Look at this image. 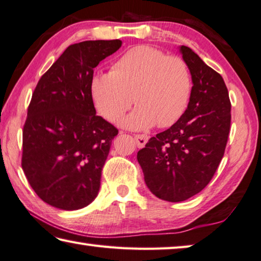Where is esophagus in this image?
Returning <instances> with one entry per match:
<instances>
[{"mask_svg":"<svg viewBox=\"0 0 261 261\" xmlns=\"http://www.w3.org/2000/svg\"><path fill=\"white\" fill-rule=\"evenodd\" d=\"M148 135L146 134H136L134 136V140L136 142V146H138L139 148H142L146 146V143L148 142Z\"/></svg>","mask_w":261,"mask_h":261,"instance_id":"1","label":"esophagus"}]
</instances>
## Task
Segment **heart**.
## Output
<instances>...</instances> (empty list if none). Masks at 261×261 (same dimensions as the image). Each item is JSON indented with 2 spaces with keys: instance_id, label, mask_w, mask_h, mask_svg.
<instances>
[{
  "instance_id": "obj_1",
  "label": "heart",
  "mask_w": 261,
  "mask_h": 261,
  "mask_svg": "<svg viewBox=\"0 0 261 261\" xmlns=\"http://www.w3.org/2000/svg\"><path fill=\"white\" fill-rule=\"evenodd\" d=\"M90 93L98 112L111 122L118 121L134 100L138 106L123 119V127L133 130L148 129L156 123L166 127L185 112L192 76L182 59L136 46L114 63L112 71L92 76Z\"/></svg>"
}]
</instances>
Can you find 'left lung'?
<instances>
[{
    "label": "left lung",
    "instance_id": "obj_1",
    "mask_svg": "<svg viewBox=\"0 0 261 261\" xmlns=\"http://www.w3.org/2000/svg\"><path fill=\"white\" fill-rule=\"evenodd\" d=\"M192 76L187 109L169 129L138 152L144 181L153 195L179 202L208 185L227 146L231 104L222 76L190 47L179 46Z\"/></svg>",
    "mask_w": 261,
    "mask_h": 261
}]
</instances>
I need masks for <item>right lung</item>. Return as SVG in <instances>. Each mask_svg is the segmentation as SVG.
<instances>
[{
  "instance_id": "add662e5",
  "label": "right lung",
  "mask_w": 261,
  "mask_h": 261,
  "mask_svg": "<svg viewBox=\"0 0 261 261\" xmlns=\"http://www.w3.org/2000/svg\"><path fill=\"white\" fill-rule=\"evenodd\" d=\"M121 44L70 45L34 89L23 129L22 168L37 195L55 208L76 211L98 195L118 129L96 115L90 82L93 68Z\"/></svg>"
}]
</instances>
